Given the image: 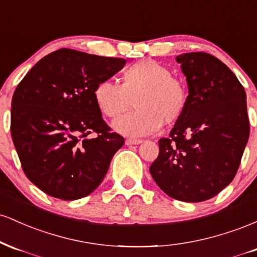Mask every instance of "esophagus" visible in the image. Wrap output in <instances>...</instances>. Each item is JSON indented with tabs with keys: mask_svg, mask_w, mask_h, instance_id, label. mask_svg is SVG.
<instances>
[{
	"mask_svg": "<svg viewBox=\"0 0 257 257\" xmlns=\"http://www.w3.org/2000/svg\"><path fill=\"white\" fill-rule=\"evenodd\" d=\"M143 143L141 139H126L125 145H139V144Z\"/></svg>",
	"mask_w": 257,
	"mask_h": 257,
	"instance_id": "esophagus-1",
	"label": "esophagus"
}]
</instances>
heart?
Returning <instances> with one entry per match:
<instances>
[{"instance_id": "b5f03b06", "label": "heart", "mask_w": 257, "mask_h": 257, "mask_svg": "<svg viewBox=\"0 0 257 257\" xmlns=\"http://www.w3.org/2000/svg\"><path fill=\"white\" fill-rule=\"evenodd\" d=\"M123 83L104 79L94 89L96 106L108 118H116L134 105L138 110L114 120V131L131 137L153 134L163 122L173 124L181 118L188 104L185 83L170 76L157 61L143 60L123 73Z\"/></svg>"}]
</instances>
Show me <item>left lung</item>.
<instances>
[{
    "mask_svg": "<svg viewBox=\"0 0 257 257\" xmlns=\"http://www.w3.org/2000/svg\"><path fill=\"white\" fill-rule=\"evenodd\" d=\"M188 85V104L169 138L158 141L150 167L168 196L182 202L213 198L231 184L250 134L246 94L222 61L204 52L176 57Z\"/></svg>",
    "mask_w": 257,
    "mask_h": 257,
    "instance_id": "1",
    "label": "left lung"
}]
</instances>
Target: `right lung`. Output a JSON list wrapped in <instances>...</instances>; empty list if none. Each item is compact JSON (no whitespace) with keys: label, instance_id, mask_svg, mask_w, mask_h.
<instances>
[{"label":"right lung","instance_id":"1","mask_svg":"<svg viewBox=\"0 0 257 257\" xmlns=\"http://www.w3.org/2000/svg\"><path fill=\"white\" fill-rule=\"evenodd\" d=\"M125 63L63 48L41 59L18 84L12 139L25 175L44 193L73 200L101 184L124 138L102 119L94 89Z\"/></svg>","mask_w":257,"mask_h":257}]
</instances>
